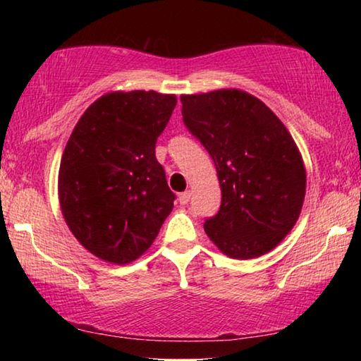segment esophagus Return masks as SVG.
<instances>
[{"label": "esophagus", "mask_w": 361, "mask_h": 361, "mask_svg": "<svg viewBox=\"0 0 361 361\" xmlns=\"http://www.w3.org/2000/svg\"><path fill=\"white\" fill-rule=\"evenodd\" d=\"M189 200H191V192H189V191H185V192L178 194V202L181 205H188Z\"/></svg>", "instance_id": "obj_1"}]
</instances>
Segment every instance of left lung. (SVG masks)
I'll return each mask as SVG.
<instances>
[{
  "label": "left lung",
  "mask_w": 361,
  "mask_h": 361,
  "mask_svg": "<svg viewBox=\"0 0 361 361\" xmlns=\"http://www.w3.org/2000/svg\"><path fill=\"white\" fill-rule=\"evenodd\" d=\"M188 130L215 162L221 205L204 229L224 255L250 259L276 248L296 224L305 169L290 132L259 99L221 89L181 95Z\"/></svg>",
  "instance_id": "1"
}]
</instances>
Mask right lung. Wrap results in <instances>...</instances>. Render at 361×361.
Masks as SVG:
<instances>
[{
  "label": "right lung",
  "instance_id": "1",
  "mask_svg": "<svg viewBox=\"0 0 361 361\" xmlns=\"http://www.w3.org/2000/svg\"><path fill=\"white\" fill-rule=\"evenodd\" d=\"M176 105L154 90L100 97L78 121L59 170L63 218L79 243L103 261L142 256L173 209L156 142Z\"/></svg>",
  "mask_w": 361,
  "mask_h": 361
}]
</instances>
